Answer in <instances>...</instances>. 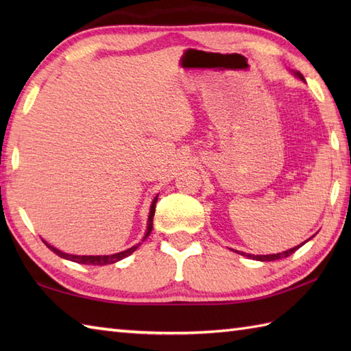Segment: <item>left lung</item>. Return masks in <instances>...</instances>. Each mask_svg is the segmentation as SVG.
I'll return each mask as SVG.
<instances>
[{
  "instance_id": "obj_1",
  "label": "left lung",
  "mask_w": 351,
  "mask_h": 351,
  "mask_svg": "<svg viewBox=\"0 0 351 351\" xmlns=\"http://www.w3.org/2000/svg\"><path fill=\"white\" fill-rule=\"evenodd\" d=\"M295 75L299 77V78H302V80H304L303 78V75L302 73H299V72H295ZM306 243V241H304ZM304 243H302V244H304ZM302 244L300 245H295V247H293V249H289V250H287V252H282V253H273V255H245V253H243L241 252V255L243 256H247V258H252V259H256V261H276V259H282V258H287V256H289V255H293V253L299 249V247H302Z\"/></svg>"
}]
</instances>
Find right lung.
<instances>
[{
  "instance_id": "obj_1",
  "label": "right lung",
  "mask_w": 351,
  "mask_h": 351,
  "mask_svg": "<svg viewBox=\"0 0 351 351\" xmlns=\"http://www.w3.org/2000/svg\"><path fill=\"white\" fill-rule=\"evenodd\" d=\"M156 200H158V196H155L154 197V200H152V205H151V211H149V219H147V230H146V234H145V238L143 240H146V238L149 237V234H151V230H152V221H154V214H155V204H156ZM45 244L48 245V247L56 253V255H58L60 258H64V259H69V261H73V263H78V264H86V265H107V264H114V263H117V261H121V259H123V258H126V256H130L131 253L136 250L140 244H136V245H132V247H130V249H126V250H123V252H119V253H114V255H98V256H93V255H69V253H64V252H62V250H58V249H56L54 245H51V244H48L47 241H43Z\"/></svg>"
}]
</instances>
